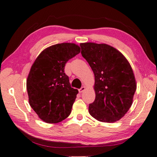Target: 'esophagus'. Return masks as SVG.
I'll list each match as a JSON object with an SVG mask.
<instances>
[{"label": "esophagus", "instance_id": "34e87169", "mask_svg": "<svg viewBox=\"0 0 157 157\" xmlns=\"http://www.w3.org/2000/svg\"><path fill=\"white\" fill-rule=\"evenodd\" d=\"M84 90H85V87L84 86H82L81 88H79V93H82V92H84Z\"/></svg>", "mask_w": 157, "mask_h": 157}]
</instances>
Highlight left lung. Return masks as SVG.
Wrapping results in <instances>:
<instances>
[{"mask_svg": "<svg viewBox=\"0 0 157 157\" xmlns=\"http://www.w3.org/2000/svg\"><path fill=\"white\" fill-rule=\"evenodd\" d=\"M80 47L95 75V99L88 112L99 121H119L132 106L136 89L132 67L123 54L108 44L85 42Z\"/></svg>", "mask_w": 157, "mask_h": 157, "instance_id": "8db88e82", "label": "left lung"}]
</instances>
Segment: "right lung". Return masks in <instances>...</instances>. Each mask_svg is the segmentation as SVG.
Segmentation results:
<instances>
[{
	"instance_id": "add662e5",
	"label": "right lung",
	"mask_w": 157,
	"mask_h": 157,
	"mask_svg": "<svg viewBox=\"0 0 157 157\" xmlns=\"http://www.w3.org/2000/svg\"><path fill=\"white\" fill-rule=\"evenodd\" d=\"M80 52L74 43L47 47L37 57L27 79L29 103L39 118L56 124L69 116L78 89L71 88L64 73L67 62Z\"/></svg>"
}]
</instances>
